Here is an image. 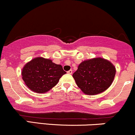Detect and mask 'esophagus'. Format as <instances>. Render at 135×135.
I'll return each mask as SVG.
<instances>
[{
	"instance_id": "obj_1",
	"label": "esophagus",
	"mask_w": 135,
	"mask_h": 135,
	"mask_svg": "<svg viewBox=\"0 0 135 135\" xmlns=\"http://www.w3.org/2000/svg\"><path fill=\"white\" fill-rule=\"evenodd\" d=\"M67 73L69 74H72V70H70L67 71Z\"/></svg>"
}]
</instances>
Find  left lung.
Here are the masks:
<instances>
[{
  "mask_svg": "<svg viewBox=\"0 0 135 135\" xmlns=\"http://www.w3.org/2000/svg\"><path fill=\"white\" fill-rule=\"evenodd\" d=\"M115 72V68L110 61L96 58L82 62L72 76L85 94L94 95L110 86Z\"/></svg>",
  "mask_w": 135,
  "mask_h": 135,
  "instance_id": "obj_1",
  "label": "left lung"
}]
</instances>
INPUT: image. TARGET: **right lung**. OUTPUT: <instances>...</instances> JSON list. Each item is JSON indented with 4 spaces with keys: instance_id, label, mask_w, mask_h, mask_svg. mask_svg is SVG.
Listing matches in <instances>:
<instances>
[{
    "instance_id": "1",
    "label": "right lung",
    "mask_w": 135,
    "mask_h": 135,
    "mask_svg": "<svg viewBox=\"0 0 135 135\" xmlns=\"http://www.w3.org/2000/svg\"><path fill=\"white\" fill-rule=\"evenodd\" d=\"M65 74L66 72L62 66L41 57L34 58L27 63L21 72L23 81L28 88L38 93L52 89Z\"/></svg>"
}]
</instances>
